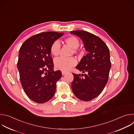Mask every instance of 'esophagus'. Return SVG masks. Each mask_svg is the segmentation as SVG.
Listing matches in <instances>:
<instances>
[{"label":"esophagus","instance_id":"1","mask_svg":"<svg viewBox=\"0 0 134 134\" xmlns=\"http://www.w3.org/2000/svg\"><path fill=\"white\" fill-rule=\"evenodd\" d=\"M62 75H65V74H66L67 73V71H62Z\"/></svg>","mask_w":134,"mask_h":134}]
</instances>
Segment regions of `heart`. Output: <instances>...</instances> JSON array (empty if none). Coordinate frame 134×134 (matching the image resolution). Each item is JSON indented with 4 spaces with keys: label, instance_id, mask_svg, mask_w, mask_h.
I'll return each instance as SVG.
<instances>
[{
    "label": "heart",
    "instance_id": "obj_1",
    "mask_svg": "<svg viewBox=\"0 0 134 134\" xmlns=\"http://www.w3.org/2000/svg\"><path fill=\"white\" fill-rule=\"evenodd\" d=\"M65 43L70 47L73 49L72 53L77 54L79 50L78 47L80 46V40L77 37L71 35L66 37L65 39ZM61 46L58 41H54L50 47V52L54 57L58 56L59 54ZM77 64V60L74 57H70L68 58H58L54 61V64L57 69L67 71L71 68L75 66Z\"/></svg>",
    "mask_w": 134,
    "mask_h": 134
}]
</instances>
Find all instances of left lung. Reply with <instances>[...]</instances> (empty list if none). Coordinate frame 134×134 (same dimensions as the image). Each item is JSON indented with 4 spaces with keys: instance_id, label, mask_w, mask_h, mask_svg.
Returning a JSON list of instances; mask_svg holds the SVG:
<instances>
[{
    "instance_id": "8db88e82",
    "label": "left lung",
    "mask_w": 134,
    "mask_h": 134,
    "mask_svg": "<svg viewBox=\"0 0 134 134\" xmlns=\"http://www.w3.org/2000/svg\"><path fill=\"white\" fill-rule=\"evenodd\" d=\"M79 36L88 52L76 68L85 74L72 73L71 89L76 98L88 101L97 97L103 90L108 80L111 68L109 49L99 37L87 31H71Z\"/></svg>"
}]
</instances>
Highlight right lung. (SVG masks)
I'll return each instance as SVG.
<instances>
[{
  "instance_id": "obj_1",
  "label": "right lung",
  "mask_w": 134,
  "mask_h": 134,
  "mask_svg": "<svg viewBox=\"0 0 134 134\" xmlns=\"http://www.w3.org/2000/svg\"><path fill=\"white\" fill-rule=\"evenodd\" d=\"M64 34L52 31L37 34L20 48L17 62L20 81L27 97L36 103L50 100L55 93L57 82L62 77L61 71H53L50 47Z\"/></svg>"
}]
</instances>
